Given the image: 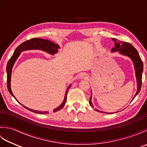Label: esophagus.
<instances>
[{
    "mask_svg": "<svg viewBox=\"0 0 147 147\" xmlns=\"http://www.w3.org/2000/svg\"><path fill=\"white\" fill-rule=\"evenodd\" d=\"M79 78H80L86 79V78H88V76H87V74L86 73H81L80 75H79Z\"/></svg>",
    "mask_w": 147,
    "mask_h": 147,
    "instance_id": "obj_1",
    "label": "esophagus"
}]
</instances>
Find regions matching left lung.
Here are the masks:
<instances>
[{
	"label": "left lung",
	"mask_w": 147,
	"mask_h": 147,
	"mask_svg": "<svg viewBox=\"0 0 147 147\" xmlns=\"http://www.w3.org/2000/svg\"><path fill=\"white\" fill-rule=\"evenodd\" d=\"M112 40L115 42V47L114 48L112 49L111 52H119V53L120 54L127 56V57H128L131 59V61L133 63L134 67H135V76H136V82H137V91L135 93V96H134L133 98V100L135 98V96L138 94L139 92H140V90H141L142 82V73L143 71V62L142 61L141 58L140 57V55L138 54V51H137V50L131 44H130L129 43L125 42H121L115 38H112ZM92 92L91 97L90 98V102H89V104L90 105H92ZM95 110L98 112L107 113V112H105L100 111L96 109H95ZM112 113H113V112H111V113H109V114H112Z\"/></svg>",
	"instance_id": "left-lung-1"
}]
</instances>
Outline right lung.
<instances>
[{
	"label": "right lung",
	"mask_w": 147,
	"mask_h": 147,
	"mask_svg": "<svg viewBox=\"0 0 147 147\" xmlns=\"http://www.w3.org/2000/svg\"><path fill=\"white\" fill-rule=\"evenodd\" d=\"M59 49H60V47H59V45L56 44V43H54V42L50 41L49 40H45V39H42L39 38H35L30 39L29 40H27V41L22 43L21 45H19L18 47L16 49V50L13 53V55H12V57L10 58V59H9L7 62V67H6V71H7V89L9 90V93H10V94L13 96L16 100L18 102H19L18 100L16 98L14 95H13V93L12 92L11 88V74H12V67L14 66L15 62L16 61L17 59L21 54V52L25 51H30V50H40V51L45 52L49 54L54 55L55 54H56V53L58 52ZM71 84L69 85V86L67 87V88L66 89V91L65 92V95H64V98L63 102H62V104L59 105L58 107L54 109V111H53L54 112L61 110V109L64 106L67 99V93L69 88L71 87ZM20 104L22 105L21 104ZM23 105L24 108L28 109V110H29L33 112H35V113H36V114H49L48 111H35V110H33V109L28 108L23 105Z\"/></svg>",
	"instance_id": "1"
}]
</instances>
